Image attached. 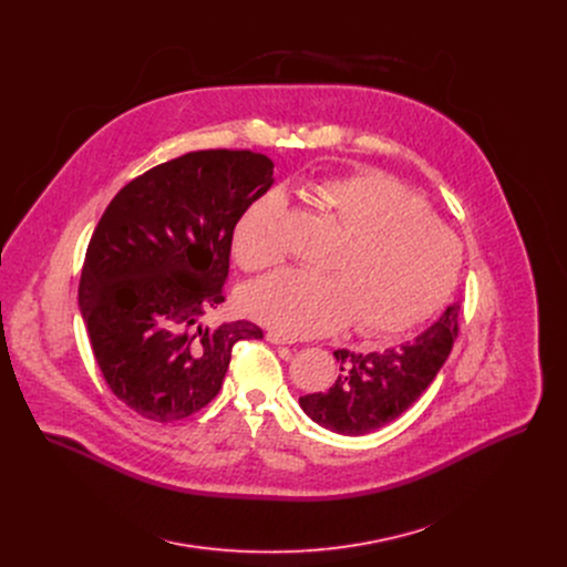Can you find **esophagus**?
I'll list each match as a JSON object with an SVG mask.
<instances>
[{"label":"esophagus","mask_w":567,"mask_h":567,"mask_svg":"<svg viewBox=\"0 0 567 567\" xmlns=\"http://www.w3.org/2000/svg\"><path fill=\"white\" fill-rule=\"evenodd\" d=\"M267 341L274 343V346H291V343H293L289 337H285V334H280V332H274V330L267 332Z\"/></svg>","instance_id":"esophagus-1"}]
</instances>
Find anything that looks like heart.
Masks as SVG:
<instances>
[{"label": "heart", "instance_id": "heart-1", "mask_svg": "<svg viewBox=\"0 0 567 567\" xmlns=\"http://www.w3.org/2000/svg\"><path fill=\"white\" fill-rule=\"evenodd\" d=\"M316 197L348 230L332 274L282 269L256 280L241 298L254 318L287 337L332 334L352 320L359 334L392 337L437 311L457 282L462 251L417 197L381 173L326 179ZM285 208V193L274 188L239 215L230 249L241 269L282 260Z\"/></svg>", "mask_w": 567, "mask_h": 567}]
</instances>
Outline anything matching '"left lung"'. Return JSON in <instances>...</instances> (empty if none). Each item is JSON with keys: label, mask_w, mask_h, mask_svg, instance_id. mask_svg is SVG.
I'll list each match as a JSON object with an SVG mask.
<instances>
[{"label": "left lung", "mask_w": 567, "mask_h": 567, "mask_svg": "<svg viewBox=\"0 0 567 567\" xmlns=\"http://www.w3.org/2000/svg\"><path fill=\"white\" fill-rule=\"evenodd\" d=\"M460 300L413 341L381 352L337 350L339 379L326 392L298 399L302 413L339 435L372 433L406 413L437 377L457 337Z\"/></svg>", "instance_id": "8db88e82"}]
</instances>
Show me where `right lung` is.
I'll return each mask as SVG.
<instances>
[{
	"label": "right lung",
	"instance_id": "obj_1",
	"mask_svg": "<svg viewBox=\"0 0 567 567\" xmlns=\"http://www.w3.org/2000/svg\"><path fill=\"white\" fill-rule=\"evenodd\" d=\"M274 161L249 150H202L130 182L90 239L78 307L112 392L152 422L184 420L219 392L249 320L210 328L224 302L233 228L274 186Z\"/></svg>",
	"mask_w": 567,
	"mask_h": 567
}]
</instances>
